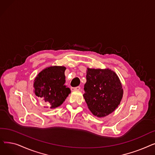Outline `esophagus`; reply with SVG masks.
I'll use <instances>...</instances> for the list:
<instances>
[{"label": "esophagus", "instance_id": "34e87169", "mask_svg": "<svg viewBox=\"0 0 155 155\" xmlns=\"http://www.w3.org/2000/svg\"><path fill=\"white\" fill-rule=\"evenodd\" d=\"M80 87L78 86V87H72L71 88V91H77V90H80Z\"/></svg>", "mask_w": 155, "mask_h": 155}]
</instances>
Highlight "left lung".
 I'll list each match as a JSON object with an SVG mask.
<instances>
[{
  "instance_id": "8db88e82",
  "label": "left lung",
  "mask_w": 155,
  "mask_h": 155,
  "mask_svg": "<svg viewBox=\"0 0 155 155\" xmlns=\"http://www.w3.org/2000/svg\"><path fill=\"white\" fill-rule=\"evenodd\" d=\"M84 85V99L93 114L106 116L120 104L123 90L120 80L113 71L87 68Z\"/></svg>"
}]
</instances>
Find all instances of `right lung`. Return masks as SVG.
<instances>
[{"mask_svg": "<svg viewBox=\"0 0 155 155\" xmlns=\"http://www.w3.org/2000/svg\"><path fill=\"white\" fill-rule=\"evenodd\" d=\"M64 67H50L41 71L34 82L35 93L45 101L48 107L54 109L60 106L70 93L64 85Z\"/></svg>", "mask_w": 155, "mask_h": 155, "instance_id": "right-lung-1", "label": "right lung"}]
</instances>
